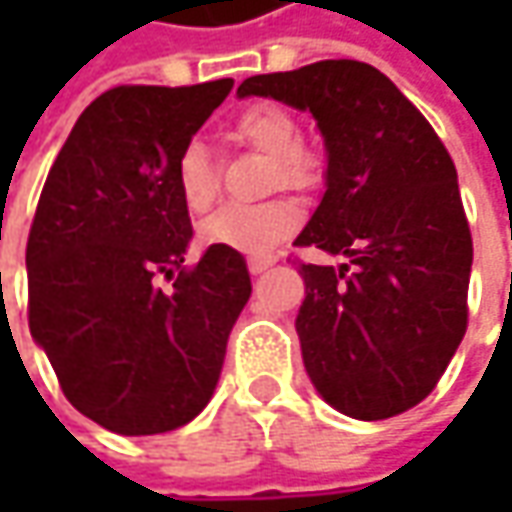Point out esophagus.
<instances>
[{
    "label": "esophagus",
    "instance_id": "1",
    "mask_svg": "<svg viewBox=\"0 0 512 512\" xmlns=\"http://www.w3.org/2000/svg\"><path fill=\"white\" fill-rule=\"evenodd\" d=\"M273 265H276V259H273V256H265V259H250V262H247V267H250V273H253V276L265 273L267 267H273Z\"/></svg>",
    "mask_w": 512,
    "mask_h": 512
}]
</instances>
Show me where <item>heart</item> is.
<instances>
[{
    "mask_svg": "<svg viewBox=\"0 0 512 512\" xmlns=\"http://www.w3.org/2000/svg\"><path fill=\"white\" fill-rule=\"evenodd\" d=\"M230 133L253 150L270 156V187L307 190L319 182L322 162L299 142V122L290 110L259 102L242 110ZM176 187L190 213H205L219 196V176L202 142H190L176 162ZM302 225V207L276 199L253 207H222L202 225L207 245L230 247L247 256H267Z\"/></svg>",
    "mask_w": 512,
    "mask_h": 512,
    "instance_id": "heart-1",
    "label": "heart"
}]
</instances>
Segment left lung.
<instances>
[{
	"label": "left lung",
	"mask_w": 512,
	"mask_h": 512,
	"mask_svg": "<svg viewBox=\"0 0 512 512\" xmlns=\"http://www.w3.org/2000/svg\"><path fill=\"white\" fill-rule=\"evenodd\" d=\"M236 93L310 110L325 139V196L296 245L347 262L299 267L310 382L362 422L416 407L467 330L473 239L442 139L382 70L353 59L250 76Z\"/></svg>",
	"instance_id": "8db88e82"
}]
</instances>
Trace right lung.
<instances>
[{
    "instance_id": "add662e5",
    "label": "right lung",
    "mask_w": 512,
    "mask_h": 512,
    "mask_svg": "<svg viewBox=\"0 0 512 512\" xmlns=\"http://www.w3.org/2000/svg\"><path fill=\"white\" fill-rule=\"evenodd\" d=\"M230 88L102 93L42 187L25 253L30 336L68 402L110 433L153 436L196 419L250 299L242 253L210 245L182 265L193 227L176 162Z\"/></svg>"
}]
</instances>
